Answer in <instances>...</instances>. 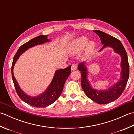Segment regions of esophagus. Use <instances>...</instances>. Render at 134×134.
<instances>
[{"instance_id": "obj_1", "label": "esophagus", "mask_w": 134, "mask_h": 134, "mask_svg": "<svg viewBox=\"0 0 134 134\" xmlns=\"http://www.w3.org/2000/svg\"><path fill=\"white\" fill-rule=\"evenodd\" d=\"M77 64H73L71 65V70L74 71V70H77Z\"/></svg>"}]
</instances>
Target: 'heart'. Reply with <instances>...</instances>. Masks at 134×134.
<instances>
[{
  "instance_id": "1",
  "label": "heart",
  "mask_w": 134,
  "mask_h": 134,
  "mask_svg": "<svg viewBox=\"0 0 134 134\" xmlns=\"http://www.w3.org/2000/svg\"><path fill=\"white\" fill-rule=\"evenodd\" d=\"M88 42V38L86 36H81V37L76 39L70 44L69 51L72 53H77L81 50L85 48V53L86 55H90L93 53L95 48V43L93 41ZM87 44L86 45V44Z\"/></svg>"
}]
</instances>
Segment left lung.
<instances>
[{"label":"left lung","mask_w":134,"mask_h":134,"mask_svg":"<svg viewBox=\"0 0 134 134\" xmlns=\"http://www.w3.org/2000/svg\"><path fill=\"white\" fill-rule=\"evenodd\" d=\"M93 32L98 34L100 39L102 43L103 44L100 51L106 46H110L113 48L114 51L121 56V66L122 70L121 79L116 85L106 91H98L93 90L86 80L87 71L84 64L82 63L78 65V70L81 71V86L86 95L97 103L100 104H107L119 98L125 90L130 74L128 56L124 46L119 39L100 31L95 30L93 31Z\"/></svg>","instance_id":"1"}]
</instances>
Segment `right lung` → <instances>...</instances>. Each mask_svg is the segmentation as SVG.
I'll use <instances>...</instances> for the list:
<instances>
[{
  "mask_svg": "<svg viewBox=\"0 0 134 134\" xmlns=\"http://www.w3.org/2000/svg\"><path fill=\"white\" fill-rule=\"evenodd\" d=\"M48 41H49V40L47 39V35H39L32 39L30 41L27 42V43L23 44L20 47L17 53H15L14 58H13L12 65V79L15 91H16L18 96L22 100L25 102L29 105L36 107H45L48 106L50 104L54 103L59 98L63 90L65 81L67 79L71 72V65L65 69L56 71L53 79L48 88L43 93L37 97L29 96L21 90L16 80L14 77L13 68H14V65L18 57L26 50L35 45L43 43Z\"/></svg>",
  "mask_w": 134,
  "mask_h": 134,
  "instance_id": "1",
  "label": "right lung"
}]
</instances>
